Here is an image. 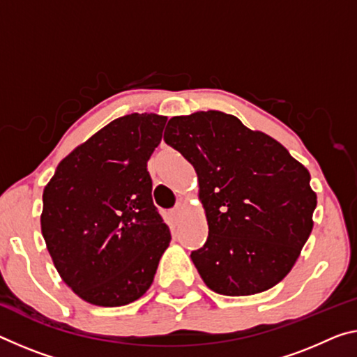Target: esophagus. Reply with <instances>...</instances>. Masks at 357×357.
<instances>
[{
	"instance_id": "1",
	"label": "esophagus",
	"mask_w": 357,
	"mask_h": 357,
	"mask_svg": "<svg viewBox=\"0 0 357 357\" xmlns=\"http://www.w3.org/2000/svg\"><path fill=\"white\" fill-rule=\"evenodd\" d=\"M183 213H184V206L181 205V203H179V205H176V206L173 208V211H172V216H173L174 219H178V218H179L181 214H183Z\"/></svg>"
}]
</instances>
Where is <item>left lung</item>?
I'll return each instance as SVG.
<instances>
[{"mask_svg": "<svg viewBox=\"0 0 357 357\" xmlns=\"http://www.w3.org/2000/svg\"><path fill=\"white\" fill-rule=\"evenodd\" d=\"M163 139L199 178L208 238L190 259L205 284L230 297L278 284L313 229L308 169L278 141L220 111L172 117Z\"/></svg>", "mask_w": 357, "mask_h": 357, "instance_id": "1", "label": "left lung"}]
</instances>
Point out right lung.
Instances as JSON below:
<instances>
[{
    "mask_svg": "<svg viewBox=\"0 0 357 357\" xmlns=\"http://www.w3.org/2000/svg\"><path fill=\"white\" fill-rule=\"evenodd\" d=\"M165 116L119 117L59 163L43 194L41 231L73 292L98 307H122L149 289L169 245L152 202L148 160Z\"/></svg>",
    "mask_w": 357,
    "mask_h": 357,
    "instance_id": "1",
    "label": "right lung"
}]
</instances>
